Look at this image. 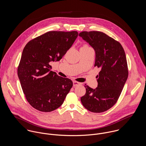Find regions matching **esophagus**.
I'll return each mask as SVG.
<instances>
[{
    "instance_id": "1",
    "label": "esophagus",
    "mask_w": 146,
    "mask_h": 146,
    "mask_svg": "<svg viewBox=\"0 0 146 146\" xmlns=\"http://www.w3.org/2000/svg\"><path fill=\"white\" fill-rule=\"evenodd\" d=\"M81 84H82V83H80L79 82H76V81H74L73 82V85H74V86H76L80 85Z\"/></svg>"
}]
</instances>
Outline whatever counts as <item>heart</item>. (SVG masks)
I'll use <instances>...</instances> for the list:
<instances>
[{
    "instance_id": "1",
    "label": "heart",
    "mask_w": 146,
    "mask_h": 146,
    "mask_svg": "<svg viewBox=\"0 0 146 146\" xmlns=\"http://www.w3.org/2000/svg\"><path fill=\"white\" fill-rule=\"evenodd\" d=\"M90 48V47L88 45H87L86 44H84L81 47V49H82V48Z\"/></svg>"
}]
</instances>
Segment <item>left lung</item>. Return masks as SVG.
I'll return each mask as SVG.
<instances>
[{"label": "left lung", "instance_id": "obj_1", "mask_svg": "<svg viewBox=\"0 0 146 146\" xmlns=\"http://www.w3.org/2000/svg\"><path fill=\"white\" fill-rule=\"evenodd\" d=\"M94 49V67L100 68L97 76L98 86L88 85L82 97L84 107L92 112H103L115 104L128 76L125 51L119 42L100 31H83L79 35ZM86 85V84H85Z\"/></svg>", "mask_w": 146, "mask_h": 146}]
</instances>
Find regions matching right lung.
Wrapping results in <instances>:
<instances>
[{"label": "right lung", "instance_id": "add662e5", "mask_svg": "<svg viewBox=\"0 0 146 146\" xmlns=\"http://www.w3.org/2000/svg\"><path fill=\"white\" fill-rule=\"evenodd\" d=\"M78 36L76 31H49L28 42L17 73L26 98L34 108L50 112L60 107L72 82L50 71V62L59 61Z\"/></svg>", "mask_w": 146, "mask_h": 146}]
</instances>
